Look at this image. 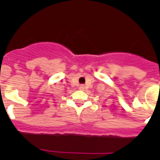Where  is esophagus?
Returning <instances> with one entry per match:
<instances>
[{"label": "esophagus", "instance_id": "34e87169", "mask_svg": "<svg viewBox=\"0 0 160 160\" xmlns=\"http://www.w3.org/2000/svg\"><path fill=\"white\" fill-rule=\"evenodd\" d=\"M79 89H80V90H84L85 89V86L83 84H81L80 85V87H79Z\"/></svg>", "mask_w": 160, "mask_h": 160}]
</instances>
